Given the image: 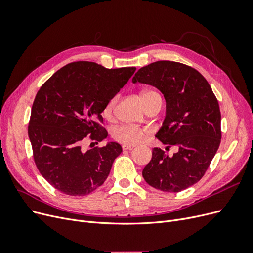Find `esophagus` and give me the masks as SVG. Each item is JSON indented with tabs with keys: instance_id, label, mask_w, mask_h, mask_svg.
I'll list each match as a JSON object with an SVG mask.
<instances>
[{
	"instance_id": "esophagus-1",
	"label": "esophagus",
	"mask_w": 253,
	"mask_h": 253,
	"mask_svg": "<svg viewBox=\"0 0 253 253\" xmlns=\"http://www.w3.org/2000/svg\"><path fill=\"white\" fill-rule=\"evenodd\" d=\"M135 145H131V144H122V149L124 150H132Z\"/></svg>"
}]
</instances>
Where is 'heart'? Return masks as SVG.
Returning <instances> with one entry per match:
<instances>
[{"label": "heart", "instance_id": "1", "mask_svg": "<svg viewBox=\"0 0 253 253\" xmlns=\"http://www.w3.org/2000/svg\"><path fill=\"white\" fill-rule=\"evenodd\" d=\"M155 96H159V95L153 90L143 91V93L141 94V98H142L143 102L145 99H148L150 97H155ZM116 100H117V98L114 97L111 99V100H109L105 103L103 111H102V114L104 117L112 116L115 104H116ZM148 134H149V129H147V128H141L138 126H126V125L115 126L112 129V137L114 138V140H116L120 143L131 144V145L141 143L145 139V137H147Z\"/></svg>", "mask_w": 253, "mask_h": 253}]
</instances>
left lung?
<instances>
[{"label":"left lung","instance_id":"8db88e82","mask_svg":"<svg viewBox=\"0 0 253 253\" xmlns=\"http://www.w3.org/2000/svg\"><path fill=\"white\" fill-rule=\"evenodd\" d=\"M132 82L162 91L166 117L156 137L169 148H178L173 156L153 149L151 162L142 170L144 180L165 192L193 186L208 169L221 138L219 105L210 84L193 67L173 61L141 67Z\"/></svg>","mask_w":253,"mask_h":253}]
</instances>
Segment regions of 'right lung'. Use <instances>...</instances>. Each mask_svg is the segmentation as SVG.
Returning <instances> with one entry per match:
<instances>
[{
  "instance_id": "right-lung-1",
  "label": "right lung",
  "mask_w": 253,
  "mask_h": 253,
  "mask_svg": "<svg viewBox=\"0 0 253 253\" xmlns=\"http://www.w3.org/2000/svg\"><path fill=\"white\" fill-rule=\"evenodd\" d=\"M136 67L105 68L78 61L60 68L37 93L28 137L38 170L60 192L87 195L108 178L121 145L82 149L108 136L100 125L105 103L132 77Z\"/></svg>"
}]
</instances>
